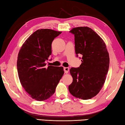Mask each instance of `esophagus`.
<instances>
[{"instance_id": "obj_1", "label": "esophagus", "mask_w": 125, "mask_h": 125, "mask_svg": "<svg viewBox=\"0 0 125 125\" xmlns=\"http://www.w3.org/2000/svg\"><path fill=\"white\" fill-rule=\"evenodd\" d=\"M64 71L65 73H68L69 72V68L68 67H64Z\"/></svg>"}]
</instances>
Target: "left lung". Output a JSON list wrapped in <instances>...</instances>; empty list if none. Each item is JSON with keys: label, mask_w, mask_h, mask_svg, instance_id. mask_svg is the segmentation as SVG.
<instances>
[{"label": "left lung", "mask_w": 125, "mask_h": 125, "mask_svg": "<svg viewBox=\"0 0 125 125\" xmlns=\"http://www.w3.org/2000/svg\"><path fill=\"white\" fill-rule=\"evenodd\" d=\"M75 53L82 55L78 68H71L73 82L68 86L75 98L88 100L96 96L102 89L109 68L110 58L103 40L90 27L73 28Z\"/></svg>", "instance_id": "left-lung-1"}]
</instances>
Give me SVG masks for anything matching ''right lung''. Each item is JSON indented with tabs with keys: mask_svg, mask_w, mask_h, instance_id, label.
Here are the masks:
<instances>
[{
	"mask_svg": "<svg viewBox=\"0 0 125 125\" xmlns=\"http://www.w3.org/2000/svg\"><path fill=\"white\" fill-rule=\"evenodd\" d=\"M61 31L39 29L25 41L18 53L17 69L22 87L37 101L50 98L64 74L63 67L48 65L46 61L52 53L51 45Z\"/></svg>",
	"mask_w": 125,
	"mask_h": 125,
	"instance_id": "add662e5",
	"label": "right lung"
}]
</instances>
